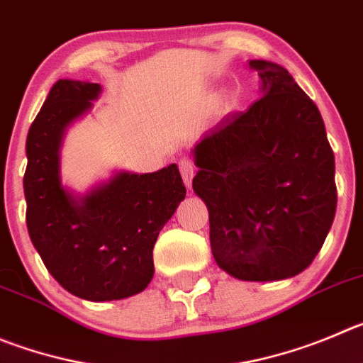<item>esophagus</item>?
<instances>
[{"instance_id":"esophagus-1","label":"esophagus","mask_w":363,"mask_h":363,"mask_svg":"<svg viewBox=\"0 0 363 363\" xmlns=\"http://www.w3.org/2000/svg\"><path fill=\"white\" fill-rule=\"evenodd\" d=\"M179 170H181L182 181H184L186 188H189V186H191L193 174H195V166H193V162L189 161V159H182V161L179 162Z\"/></svg>"}]
</instances>
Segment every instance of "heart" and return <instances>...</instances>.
Returning <instances> with one entry per match:
<instances>
[{"instance_id":"b5f03b06","label":"heart","mask_w":363,"mask_h":363,"mask_svg":"<svg viewBox=\"0 0 363 363\" xmlns=\"http://www.w3.org/2000/svg\"><path fill=\"white\" fill-rule=\"evenodd\" d=\"M220 101H222L223 105H228L229 104V96H228V94H222V96H220Z\"/></svg>"}]
</instances>
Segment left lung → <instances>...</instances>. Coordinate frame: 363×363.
<instances>
[{
    "instance_id": "8db88e82",
    "label": "left lung",
    "mask_w": 363,
    "mask_h": 363,
    "mask_svg": "<svg viewBox=\"0 0 363 363\" xmlns=\"http://www.w3.org/2000/svg\"><path fill=\"white\" fill-rule=\"evenodd\" d=\"M259 94L191 150L193 191L209 211L216 265L242 281H279L311 265L337 209L335 155L317 105L283 66L249 60Z\"/></svg>"
}]
</instances>
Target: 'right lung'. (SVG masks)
Listing matches in <instances>:
<instances>
[{"label": "right lung", "mask_w": 363, "mask_h": 363, "mask_svg": "<svg viewBox=\"0 0 363 363\" xmlns=\"http://www.w3.org/2000/svg\"><path fill=\"white\" fill-rule=\"evenodd\" d=\"M100 93L93 82L53 84L28 130L23 179L26 225L40 259L62 289L94 303L147 289L159 231L186 197L175 162L152 174L116 170L86 193L62 184L64 135Z\"/></svg>", "instance_id": "obj_1"}]
</instances>
